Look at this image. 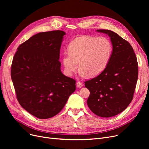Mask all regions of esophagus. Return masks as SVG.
I'll return each mask as SVG.
<instances>
[{
  "label": "esophagus",
  "instance_id": "esophagus-1",
  "mask_svg": "<svg viewBox=\"0 0 149 149\" xmlns=\"http://www.w3.org/2000/svg\"><path fill=\"white\" fill-rule=\"evenodd\" d=\"M76 84L77 88H82L83 86V84L81 82H77Z\"/></svg>",
  "mask_w": 149,
  "mask_h": 149
}]
</instances>
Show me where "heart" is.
<instances>
[{"instance_id": "obj_1", "label": "heart", "mask_w": 149, "mask_h": 149, "mask_svg": "<svg viewBox=\"0 0 149 149\" xmlns=\"http://www.w3.org/2000/svg\"><path fill=\"white\" fill-rule=\"evenodd\" d=\"M68 50L69 52L63 54V64L67 75L72 74L79 62L80 76L95 77L107 66L112 56V46L105 37L84 36L75 38L69 44Z\"/></svg>"}]
</instances>
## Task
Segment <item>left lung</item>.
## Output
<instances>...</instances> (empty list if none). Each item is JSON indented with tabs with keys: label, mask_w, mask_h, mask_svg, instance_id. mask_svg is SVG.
<instances>
[{
	"label": "left lung",
	"mask_w": 149,
	"mask_h": 149,
	"mask_svg": "<svg viewBox=\"0 0 149 149\" xmlns=\"http://www.w3.org/2000/svg\"><path fill=\"white\" fill-rule=\"evenodd\" d=\"M107 34L112 45V56L105 69L85 81L90 91L87 104L95 115L109 118L124 111L134 97L138 75L137 59L130 44L112 31L98 29Z\"/></svg>",
	"instance_id": "1"
}]
</instances>
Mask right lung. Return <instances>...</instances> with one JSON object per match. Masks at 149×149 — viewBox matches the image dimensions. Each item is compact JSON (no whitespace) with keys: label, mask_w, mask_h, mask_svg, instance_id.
Here are the masks:
<instances>
[{"label":"right lung","mask_w":149,"mask_h":149,"mask_svg":"<svg viewBox=\"0 0 149 149\" xmlns=\"http://www.w3.org/2000/svg\"><path fill=\"white\" fill-rule=\"evenodd\" d=\"M63 31L39 33L21 44L13 57L11 75L21 106L40 119L58 114L75 91V80L61 72Z\"/></svg>","instance_id":"1"}]
</instances>
